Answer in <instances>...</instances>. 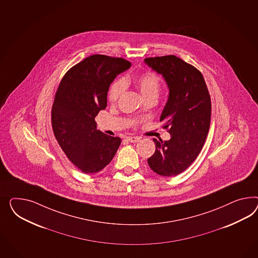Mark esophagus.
<instances>
[{
    "mask_svg": "<svg viewBox=\"0 0 258 258\" xmlns=\"http://www.w3.org/2000/svg\"><path fill=\"white\" fill-rule=\"evenodd\" d=\"M126 140L131 143H137V142H139L141 138L138 136H128V137H126Z\"/></svg>",
    "mask_w": 258,
    "mask_h": 258,
    "instance_id": "1",
    "label": "esophagus"
}]
</instances>
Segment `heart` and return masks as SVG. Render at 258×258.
Masks as SVG:
<instances>
[{
  "label": "heart",
  "mask_w": 258,
  "mask_h": 258,
  "mask_svg": "<svg viewBox=\"0 0 258 258\" xmlns=\"http://www.w3.org/2000/svg\"><path fill=\"white\" fill-rule=\"evenodd\" d=\"M134 83L139 88L144 98L148 96H157L160 88V79L153 71H145L138 74L134 79ZM125 81L118 79L111 84L108 91V99L115 102L125 91Z\"/></svg>",
  "instance_id": "1"
}]
</instances>
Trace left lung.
<instances>
[{
	"mask_svg": "<svg viewBox=\"0 0 258 258\" xmlns=\"http://www.w3.org/2000/svg\"><path fill=\"white\" fill-rule=\"evenodd\" d=\"M145 62L162 74L170 89L160 121L171 139H153L156 150L147 163L155 173L173 176L185 171L203 148L210 125V95L202 73L180 58L158 56Z\"/></svg>",
	"mask_w": 258,
	"mask_h": 258,
	"instance_id": "1",
	"label": "left lung"
}]
</instances>
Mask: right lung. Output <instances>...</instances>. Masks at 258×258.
<instances>
[{"mask_svg": "<svg viewBox=\"0 0 258 258\" xmlns=\"http://www.w3.org/2000/svg\"><path fill=\"white\" fill-rule=\"evenodd\" d=\"M131 64L124 58L89 56L64 74L56 91L52 131L67 157L83 173L101 171L121 144L119 137L98 131L95 117L107 106L110 84Z\"/></svg>", "mask_w": 258, "mask_h": 258, "instance_id": "add662e5", "label": "right lung"}]
</instances>
